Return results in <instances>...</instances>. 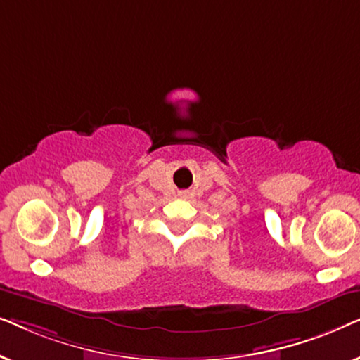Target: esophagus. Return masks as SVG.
<instances>
[{
	"mask_svg": "<svg viewBox=\"0 0 360 360\" xmlns=\"http://www.w3.org/2000/svg\"><path fill=\"white\" fill-rule=\"evenodd\" d=\"M181 196H185V193H184V195H181Z\"/></svg>",
	"mask_w": 360,
	"mask_h": 360,
	"instance_id": "esophagus-1",
	"label": "esophagus"
}]
</instances>
